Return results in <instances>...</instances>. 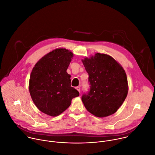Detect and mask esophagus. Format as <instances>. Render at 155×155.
<instances>
[{"label": "esophagus", "mask_w": 155, "mask_h": 155, "mask_svg": "<svg viewBox=\"0 0 155 155\" xmlns=\"http://www.w3.org/2000/svg\"><path fill=\"white\" fill-rule=\"evenodd\" d=\"M76 89H77V90H78L79 92H80V91H81V88H80V87H79V86L76 87Z\"/></svg>", "instance_id": "obj_1"}]
</instances>
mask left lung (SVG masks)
Instances as JSON below:
<instances>
[{
	"label": "left lung",
	"mask_w": 155,
	"mask_h": 155,
	"mask_svg": "<svg viewBox=\"0 0 155 155\" xmlns=\"http://www.w3.org/2000/svg\"><path fill=\"white\" fill-rule=\"evenodd\" d=\"M89 75L90 91L82 97L86 109L98 117H106L117 111L125 100L128 79L125 71L111 56L96 53L82 59Z\"/></svg>",
	"instance_id": "obj_1"
}]
</instances>
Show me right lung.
Segmentation results:
<instances>
[{
  "label": "right lung",
  "mask_w": 155,
  "mask_h": 155,
  "mask_svg": "<svg viewBox=\"0 0 155 155\" xmlns=\"http://www.w3.org/2000/svg\"><path fill=\"white\" fill-rule=\"evenodd\" d=\"M73 53L57 48L40 58L31 72L29 92L34 104L42 112L56 117L67 110L79 91L71 87L67 72Z\"/></svg>",
  "instance_id": "add662e5"
}]
</instances>
